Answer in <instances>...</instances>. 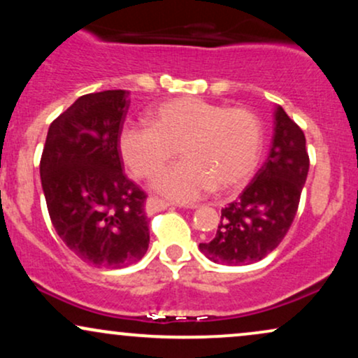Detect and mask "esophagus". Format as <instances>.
<instances>
[{
	"mask_svg": "<svg viewBox=\"0 0 358 358\" xmlns=\"http://www.w3.org/2000/svg\"><path fill=\"white\" fill-rule=\"evenodd\" d=\"M168 207H171V205L168 203V202H165V200L148 199V202H146V213H148V215H153V213L165 210V208H168ZM192 208H195V207H193V205H192Z\"/></svg>",
	"mask_w": 358,
	"mask_h": 358,
	"instance_id": "1",
	"label": "esophagus"
}]
</instances>
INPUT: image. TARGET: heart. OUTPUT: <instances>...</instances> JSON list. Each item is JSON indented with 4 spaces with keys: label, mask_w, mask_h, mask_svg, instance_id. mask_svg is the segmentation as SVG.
<instances>
[{
    "label": "heart",
    "mask_w": 358,
    "mask_h": 358,
    "mask_svg": "<svg viewBox=\"0 0 358 358\" xmlns=\"http://www.w3.org/2000/svg\"><path fill=\"white\" fill-rule=\"evenodd\" d=\"M153 124L126 122L119 129L122 162L138 178H148L180 153L185 162L153 180L168 199L192 202L213 188L232 192L249 182L262 151V126L248 109H229L193 97L158 106Z\"/></svg>",
    "instance_id": "heart-1"
}]
</instances>
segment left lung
<instances>
[{
	"label": "left lung",
	"mask_w": 358,
	"mask_h": 358,
	"mask_svg": "<svg viewBox=\"0 0 358 358\" xmlns=\"http://www.w3.org/2000/svg\"><path fill=\"white\" fill-rule=\"evenodd\" d=\"M308 168L305 134L276 106L268 159L239 199L222 208L215 237L199 244L200 252L227 266L252 264L273 252L296 215Z\"/></svg>",
	"instance_id": "obj_1"
}]
</instances>
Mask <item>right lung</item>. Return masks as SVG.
I'll use <instances>...</instances> for the list:
<instances>
[{"label":"right lung","mask_w":358,"mask_h":358,"mask_svg":"<svg viewBox=\"0 0 358 358\" xmlns=\"http://www.w3.org/2000/svg\"><path fill=\"white\" fill-rule=\"evenodd\" d=\"M126 90L77 99L48 127L40 178L53 227L76 256L97 268H126L146 254V195L122 173L119 129Z\"/></svg>","instance_id":"right-lung-1"}]
</instances>
